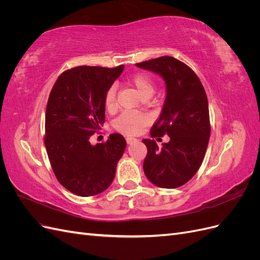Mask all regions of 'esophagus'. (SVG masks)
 <instances>
[{
    "instance_id": "obj_1",
    "label": "esophagus",
    "mask_w": 260,
    "mask_h": 260,
    "mask_svg": "<svg viewBox=\"0 0 260 260\" xmlns=\"http://www.w3.org/2000/svg\"><path fill=\"white\" fill-rule=\"evenodd\" d=\"M125 141H127V143L128 144H133V143H136V142H138V139H135V138H131V137H127L125 138Z\"/></svg>"
}]
</instances>
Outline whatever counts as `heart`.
<instances>
[{"label": "heart", "instance_id": "heart-1", "mask_svg": "<svg viewBox=\"0 0 260 260\" xmlns=\"http://www.w3.org/2000/svg\"><path fill=\"white\" fill-rule=\"evenodd\" d=\"M128 83L135 86L138 92L144 96H151L154 92V81L151 77L144 73L133 75ZM104 103L108 111L116 108V88L111 86L105 94ZM148 123V117L140 112L125 111L115 121V127L125 135H138Z\"/></svg>", "mask_w": 260, "mask_h": 260}]
</instances>
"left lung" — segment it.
I'll return each instance as SVG.
<instances>
[{
	"mask_svg": "<svg viewBox=\"0 0 260 260\" xmlns=\"http://www.w3.org/2000/svg\"><path fill=\"white\" fill-rule=\"evenodd\" d=\"M161 76L166 83V100L151 136L170 138L159 147L144 139L147 147L143 169L151 182L164 188L185 184L198 172L210 137L208 100L199 77L184 62L161 56L137 64Z\"/></svg>",
	"mask_w": 260,
	"mask_h": 260,
	"instance_id": "8db88e82",
	"label": "left lung"
}]
</instances>
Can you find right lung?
I'll return each mask as SVG.
<instances>
[{
    "label": "right lung",
    "mask_w": 260,
    "mask_h": 260,
    "mask_svg": "<svg viewBox=\"0 0 260 260\" xmlns=\"http://www.w3.org/2000/svg\"><path fill=\"white\" fill-rule=\"evenodd\" d=\"M122 70L123 65L68 69L50 93L45 148L58 182L76 195L85 198L104 192L113 182L127 145L119 133H113L105 143H90L105 121V94Z\"/></svg>",
    "instance_id": "1"
}]
</instances>
